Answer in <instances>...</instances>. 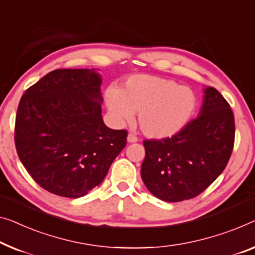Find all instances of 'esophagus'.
<instances>
[{"mask_svg":"<svg viewBox=\"0 0 255 255\" xmlns=\"http://www.w3.org/2000/svg\"><path fill=\"white\" fill-rule=\"evenodd\" d=\"M127 140L129 143H135V142H137V137H136V135H134V134H128Z\"/></svg>","mask_w":255,"mask_h":255,"instance_id":"1","label":"esophagus"}]
</instances>
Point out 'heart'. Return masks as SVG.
Masks as SVG:
<instances>
[{"mask_svg": "<svg viewBox=\"0 0 255 255\" xmlns=\"http://www.w3.org/2000/svg\"><path fill=\"white\" fill-rule=\"evenodd\" d=\"M104 97L118 124L130 121L138 112L139 127L151 138L177 134L192 119L198 105L197 95L190 87L149 74L132 75L121 88L110 86Z\"/></svg>", "mask_w": 255, "mask_h": 255, "instance_id": "b5f03b06", "label": "heart"}]
</instances>
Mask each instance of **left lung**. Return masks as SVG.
Masks as SVG:
<instances>
[{
    "mask_svg": "<svg viewBox=\"0 0 255 255\" xmlns=\"http://www.w3.org/2000/svg\"><path fill=\"white\" fill-rule=\"evenodd\" d=\"M234 140L235 119L229 103L215 88L206 87L196 119L172 137L144 140L140 176L159 199H191L223 172Z\"/></svg>",
    "mask_w": 255,
    "mask_h": 255,
    "instance_id": "8db88e82",
    "label": "left lung"
}]
</instances>
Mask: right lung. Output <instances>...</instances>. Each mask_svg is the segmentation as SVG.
<instances>
[{"instance_id":"obj_1","label":"right lung","mask_w":255,"mask_h":255,"mask_svg":"<svg viewBox=\"0 0 255 255\" xmlns=\"http://www.w3.org/2000/svg\"><path fill=\"white\" fill-rule=\"evenodd\" d=\"M102 77L95 68L55 70L22 95L14 143L40 187L79 198L101 184L127 142L126 130L105 126Z\"/></svg>"}]
</instances>
